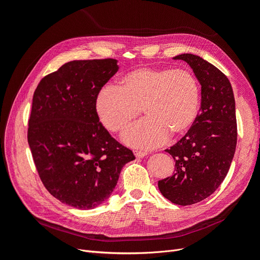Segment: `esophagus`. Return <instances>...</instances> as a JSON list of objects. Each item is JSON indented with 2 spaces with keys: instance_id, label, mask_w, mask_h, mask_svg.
<instances>
[{
  "instance_id": "34e87169",
  "label": "esophagus",
  "mask_w": 260,
  "mask_h": 260,
  "mask_svg": "<svg viewBox=\"0 0 260 260\" xmlns=\"http://www.w3.org/2000/svg\"><path fill=\"white\" fill-rule=\"evenodd\" d=\"M133 153H135L137 158H142V157H144V156L147 155L146 152H141V151H133Z\"/></svg>"
}]
</instances>
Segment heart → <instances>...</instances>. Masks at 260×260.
I'll use <instances>...</instances> for the list:
<instances>
[{
	"instance_id": "heart-1",
	"label": "heart",
	"mask_w": 260,
	"mask_h": 260,
	"mask_svg": "<svg viewBox=\"0 0 260 260\" xmlns=\"http://www.w3.org/2000/svg\"><path fill=\"white\" fill-rule=\"evenodd\" d=\"M201 88L185 69L139 68L106 84L95 98V111L109 132L128 128L142 108L146 119L122 136L132 147L151 149L186 133L200 112Z\"/></svg>"
}]
</instances>
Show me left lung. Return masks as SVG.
<instances>
[{
	"label": "left lung",
	"mask_w": 260,
	"mask_h": 260,
	"mask_svg": "<svg viewBox=\"0 0 260 260\" xmlns=\"http://www.w3.org/2000/svg\"><path fill=\"white\" fill-rule=\"evenodd\" d=\"M174 59L187 62L201 84V108L186 135L166 152L176 161L171 177L158 181L160 193L177 205L207 199L222 183L237 147L235 101L229 79L194 54Z\"/></svg>",
	"instance_id": "1"
}]
</instances>
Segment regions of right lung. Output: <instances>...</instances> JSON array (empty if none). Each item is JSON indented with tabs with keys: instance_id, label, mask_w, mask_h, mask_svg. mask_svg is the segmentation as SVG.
<instances>
[{
	"instance_id": "add662e5",
	"label": "right lung",
	"mask_w": 260,
	"mask_h": 260,
	"mask_svg": "<svg viewBox=\"0 0 260 260\" xmlns=\"http://www.w3.org/2000/svg\"><path fill=\"white\" fill-rule=\"evenodd\" d=\"M113 58L73 60L38 84L28 143L42 183L78 209L106 201L125 164L136 159L109 135L95 111L99 91L118 72Z\"/></svg>"
}]
</instances>
